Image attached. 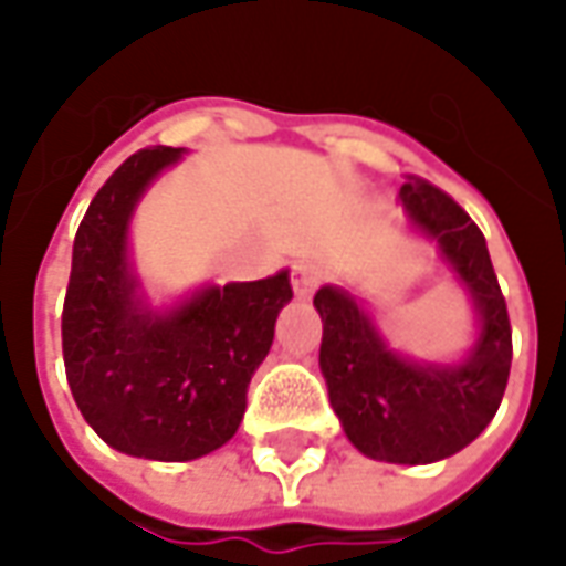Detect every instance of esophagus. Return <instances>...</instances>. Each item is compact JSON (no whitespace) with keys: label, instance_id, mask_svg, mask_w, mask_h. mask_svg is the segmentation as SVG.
Wrapping results in <instances>:
<instances>
[{"label":"esophagus","instance_id":"obj_1","mask_svg":"<svg viewBox=\"0 0 566 566\" xmlns=\"http://www.w3.org/2000/svg\"><path fill=\"white\" fill-rule=\"evenodd\" d=\"M318 284H322V269L315 266V263H297L294 266V291H297V297H313Z\"/></svg>","mask_w":566,"mask_h":566}]
</instances>
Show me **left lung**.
I'll use <instances>...</instances> for the list:
<instances>
[{"instance_id": "1", "label": "left lung", "mask_w": 566, "mask_h": 566, "mask_svg": "<svg viewBox=\"0 0 566 566\" xmlns=\"http://www.w3.org/2000/svg\"><path fill=\"white\" fill-rule=\"evenodd\" d=\"M415 232L471 300L476 337L455 363L412 359L384 337L375 315L347 287L322 284L318 368L334 415L363 455L390 464H430L461 452L499 412L511 371L509 306L486 238L446 191L424 179L399 188Z\"/></svg>"}]
</instances>
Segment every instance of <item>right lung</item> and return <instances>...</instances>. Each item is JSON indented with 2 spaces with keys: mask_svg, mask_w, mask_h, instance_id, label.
<instances>
[{
  "mask_svg": "<svg viewBox=\"0 0 566 566\" xmlns=\"http://www.w3.org/2000/svg\"><path fill=\"white\" fill-rule=\"evenodd\" d=\"M182 154L145 148L98 188L73 238L61 313L67 384L86 424L111 449L151 461L201 459L232 440L275 318L294 297L282 269L151 306L133 263L129 222L154 179Z\"/></svg>",
  "mask_w": 566,
  "mask_h": 566,
  "instance_id": "right-lung-1",
  "label": "right lung"
}]
</instances>
